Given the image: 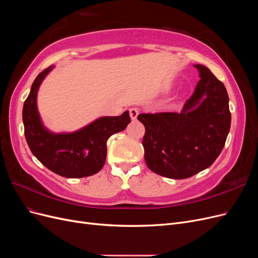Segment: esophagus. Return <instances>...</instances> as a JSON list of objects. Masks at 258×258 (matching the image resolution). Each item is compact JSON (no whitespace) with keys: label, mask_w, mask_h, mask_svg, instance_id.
Masks as SVG:
<instances>
[{"label":"esophagus","mask_w":258,"mask_h":258,"mask_svg":"<svg viewBox=\"0 0 258 258\" xmlns=\"http://www.w3.org/2000/svg\"><path fill=\"white\" fill-rule=\"evenodd\" d=\"M129 113H130V117L132 120H136L138 118V115H139V110L138 108H130L129 110Z\"/></svg>","instance_id":"34e87169"}]
</instances>
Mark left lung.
Listing matches in <instances>:
<instances>
[{"mask_svg": "<svg viewBox=\"0 0 258 258\" xmlns=\"http://www.w3.org/2000/svg\"><path fill=\"white\" fill-rule=\"evenodd\" d=\"M200 81L178 113L140 114L145 127L144 158L153 172L182 179L209 168L220 156L230 130L229 98L224 84L202 64Z\"/></svg>", "mask_w": 258, "mask_h": 258, "instance_id": "obj_1", "label": "left lung"}]
</instances>
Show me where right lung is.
I'll return each instance as SVG.
<instances>
[{"label":"right lung","instance_id":"add662e5","mask_svg":"<svg viewBox=\"0 0 258 258\" xmlns=\"http://www.w3.org/2000/svg\"><path fill=\"white\" fill-rule=\"evenodd\" d=\"M54 66L48 67L34 80L23 104L22 120L31 152L53 173L69 178L90 176L103 168L106 141L126 129L131 121L129 112L119 116H103L73 132L50 131L44 126L37 108L40 86Z\"/></svg>","mask_w":258,"mask_h":258}]
</instances>
